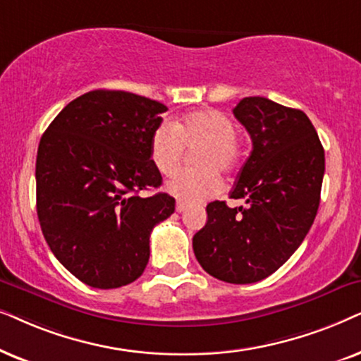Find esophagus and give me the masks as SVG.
I'll return each mask as SVG.
<instances>
[{
	"label": "esophagus",
	"instance_id": "34e87169",
	"mask_svg": "<svg viewBox=\"0 0 361 361\" xmlns=\"http://www.w3.org/2000/svg\"><path fill=\"white\" fill-rule=\"evenodd\" d=\"M185 209H186V203H183V201H176V211H178V213H183Z\"/></svg>",
	"mask_w": 361,
	"mask_h": 361
}]
</instances>
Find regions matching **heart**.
<instances>
[{
	"label": "heart",
	"mask_w": 361,
	"mask_h": 361,
	"mask_svg": "<svg viewBox=\"0 0 361 361\" xmlns=\"http://www.w3.org/2000/svg\"><path fill=\"white\" fill-rule=\"evenodd\" d=\"M185 148L195 150L196 168L178 171L166 181V191L186 203L213 198L223 186L218 171H233L241 155L233 120L218 110H196L173 127L158 125L150 138L152 165L161 175H171L181 165Z\"/></svg>",
	"instance_id": "b5f03b06"
}]
</instances>
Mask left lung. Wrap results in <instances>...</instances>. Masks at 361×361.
Returning <instances> with one entry per match:
<instances>
[{"label":"left lung","mask_w":361,"mask_h":361,"mask_svg":"<svg viewBox=\"0 0 361 361\" xmlns=\"http://www.w3.org/2000/svg\"><path fill=\"white\" fill-rule=\"evenodd\" d=\"M252 140L231 198L206 206L208 221L193 236L195 256L209 276L252 284L276 272L297 251L320 203L325 153L299 109L266 97H244L233 109Z\"/></svg>","instance_id":"8db88e82"}]
</instances>
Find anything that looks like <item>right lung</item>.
I'll use <instances>...</instances> for the list:
<instances>
[{
	"mask_svg": "<svg viewBox=\"0 0 361 361\" xmlns=\"http://www.w3.org/2000/svg\"><path fill=\"white\" fill-rule=\"evenodd\" d=\"M166 105L123 90H92L61 110L41 137L36 208L47 246L84 284L115 289L145 271L150 234L175 211L157 193L150 138Z\"/></svg>",
	"mask_w": 361,
	"mask_h": 361,
	"instance_id": "1",
	"label": "right lung"
}]
</instances>
